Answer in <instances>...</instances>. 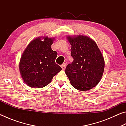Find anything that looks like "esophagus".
<instances>
[{"instance_id": "obj_1", "label": "esophagus", "mask_w": 126, "mask_h": 126, "mask_svg": "<svg viewBox=\"0 0 126 126\" xmlns=\"http://www.w3.org/2000/svg\"><path fill=\"white\" fill-rule=\"evenodd\" d=\"M65 66H66L65 63H63V64L61 65V67H62V70H64L65 69Z\"/></svg>"}]
</instances>
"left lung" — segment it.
Segmentation results:
<instances>
[{
	"mask_svg": "<svg viewBox=\"0 0 126 126\" xmlns=\"http://www.w3.org/2000/svg\"><path fill=\"white\" fill-rule=\"evenodd\" d=\"M73 61L68 64L65 74L72 86L79 91H88L101 80L104 68L102 53L93 40L87 36L68 35Z\"/></svg>",
	"mask_w": 126,
	"mask_h": 126,
	"instance_id": "8db88e82",
	"label": "left lung"
}]
</instances>
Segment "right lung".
Segmentation results:
<instances>
[{"mask_svg":"<svg viewBox=\"0 0 126 126\" xmlns=\"http://www.w3.org/2000/svg\"><path fill=\"white\" fill-rule=\"evenodd\" d=\"M38 37L33 40L22 55L19 71L24 82L29 87L43 88L62 70L55 63L57 52L51 48L54 38Z\"/></svg>","mask_w":126,"mask_h":126,"instance_id":"add662e5","label":"right lung"}]
</instances>
